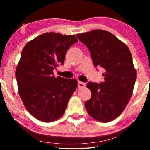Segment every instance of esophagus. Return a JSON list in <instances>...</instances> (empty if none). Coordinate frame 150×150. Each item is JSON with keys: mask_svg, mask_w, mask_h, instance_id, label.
<instances>
[{"mask_svg": "<svg viewBox=\"0 0 150 150\" xmlns=\"http://www.w3.org/2000/svg\"><path fill=\"white\" fill-rule=\"evenodd\" d=\"M85 83L81 82V81H78V88H84L85 87Z\"/></svg>", "mask_w": 150, "mask_h": 150, "instance_id": "1", "label": "esophagus"}]
</instances>
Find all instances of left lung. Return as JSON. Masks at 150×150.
Listing matches in <instances>:
<instances>
[{
    "mask_svg": "<svg viewBox=\"0 0 150 150\" xmlns=\"http://www.w3.org/2000/svg\"><path fill=\"white\" fill-rule=\"evenodd\" d=\"M90 51L95 67L105 69L104 82L87 85L91 98L86 101L87 112L96 120L108 122L120 116L132 95L136 71L128 46L112 33L94 30L77 35Z\"/></svg>",
    "mask_w": 150,
    "mask_h": 150,
    "instance_id": "obj_1",
    "label": "left lung"
}]
</instances>
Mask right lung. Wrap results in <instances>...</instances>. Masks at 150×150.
Returning a JSON list of instances; mask_svg holds the SVG:
<instances>
[{"label": "right lung", "instance_id": "right-lung-1", "mask_svg": "<svg viewBox=\"0 0 150 150\" xmlns=\"http://www.w3.org/2000/svg\"><path fill=\"white\" fill-rule=\"evenodd\" d=\"M74 35L46 32L27 43L16 69L18 93L30 114L44 122L62 117L77 81L55 77L53 71L64 64L71 45L77 42Z\"/></svg>", "mask_w": 150, "mask_h": 150}]
</instances>
